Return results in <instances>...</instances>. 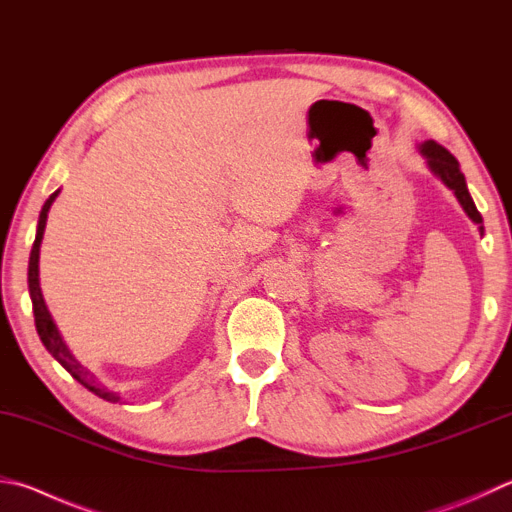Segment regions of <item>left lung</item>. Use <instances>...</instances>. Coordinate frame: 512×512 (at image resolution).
Segmentation results:
<instances>
[{
	"label": "left lung",
	"instance_id": "1",
	"mask_svg": "<svg viewBox=\"0 0 512 512\" xmlns=\"http://www.w3.org/2000/svg\"><path fill=\"white\" fill-rule=\"evenodd\" d=\"M421 152L427 159V163H430L432 172L436 176H441V181L448 185L450 190H454V194H457L459 203L463 206V210L468 212V217L475 221V224H481V215L479 210L475 206V201H472L470 192L466 188V179H463V174L459 170V161L454 159V156L445 150L443 145L434 143V141H427L421 145ZM483 230V226H479Z\"/></svg>",
	"mask_w": 512,
	"mask_h": 512
}]
</instances>
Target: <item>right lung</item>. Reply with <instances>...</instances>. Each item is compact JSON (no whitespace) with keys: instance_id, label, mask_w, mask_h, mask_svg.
I'll list each match as a JSON object with an SVG mask.
<instances>
[{"instance_id":"right-lung-1","label":"right lung","mask_w":512,"mask_h":512,"mask_svg":"<svg viewBox=\"0 0 512 512\" xmlns=\"http://www.w3.org/2000/svg\"><path fill=\"white\" fill-rule=\"evenodd\" d=\"M60 192V190H58ZM58 192H53L49 199H46L44 208L40 212V221H37V235L33 241V250H31V259H29V291H31V300H33V313H35V329L40 333V340L44 342V347L49 349L51 356L60 362V365L69 371V374L78 380L80 385H85L89 392H94L96 396L105 398V401H116V396L107 392L105 387H100L96 383V378L91 371H87L85 367L80 365V362L71 356V351L64 345L58 329H55V324L51 320V313L46 311V304H44V297L40 291V277H37V262H40V244H42V237H44V226H46V215H49V208L51 203L58 197Z\"/></svg>"}]
</instances>
